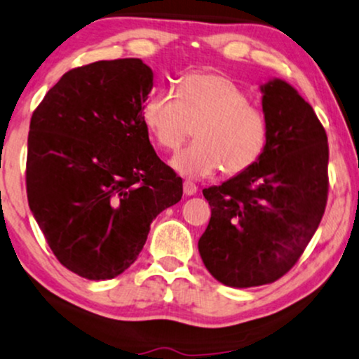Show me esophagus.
<instances>
[{"label":"esophagus","instance_id":"34e87169","mask_svg":"<svg viewBox=\"0 0 359 359\" xmlns=\"http://www.w3.org/2000/svg\"><path fill=\"white\" fill-rule=\"evenodd\" d=\"M184 194L187 195V197H190V195H195V194H197V185H195L194 182H190V180H185V182H184Z\"/></svg>","mask_w":359,"mask_h":359}]
</instances>
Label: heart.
Wrapping results in <instances>:
<instances>
[{"label": "heart", "mask_w": 359, "mask_h": 359, "mask_svg": "<svg viewBox=\"0 0 359 359\" xmlns=\"http://www.w3.org/2000/svg\"><path fill=\"white\" fill-rule=\"evenodd\" d=\"M154 140L175 151L195 135V142L170 158V167L187 179L219 172L237 175L260 158L269 137L265 114L232 79L213 72L185 76L175 96L156 93L142 109ZM196 129L194 130L193 127Z\"/></svg>", "instance_id": "1"}]
</instances>
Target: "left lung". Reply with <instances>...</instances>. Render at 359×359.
Masks as SVG:
<instances>
[{"label": "left lung", "instance_id": "1", "mask_svg": "<svg viewBox=\"0 0 359 359\" xmlns=\"http://www.w3.org/2000/svg\"><path fill=\"white\" fill-rule=\"evenodd\" d=\"M269 137L260 158L203 189L212 208L198 240L220 283L250 288L292 269L310 243L328 198V139L313 107L287 81L260 84Z\"/></svg>", "mask_w": 359, "mask_h": 359}]
</instances>
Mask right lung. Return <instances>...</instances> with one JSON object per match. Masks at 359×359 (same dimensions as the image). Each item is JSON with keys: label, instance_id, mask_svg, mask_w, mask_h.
<instances>
[{"label": "right lung", "instance_id": "add662e5", "mask_svg": "<svg viewBox=\"0 0 359 359\" xmlns=\"http://www.w3.org/2000/svg\"><path fill=\"white\" fill-rule=\"evenodd\" d=\"M154 72L140 59L67 71L31 117L26 189L59 262L111 280L137 260L152 220L182 198L142 119Z\"/></svg>", "mask_w": 359, "mask_h": 359}]
</instances>
